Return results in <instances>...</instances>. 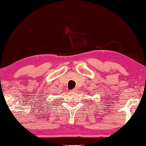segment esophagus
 <instances>
[{"mask_svg": "<svg viewBox=\"0 0 146 146\" xmlns=\"http://www.w3.org/2000/svg\"><path fill=\"white\" fill-rule=\"evenodd\" d=\"M75 90H76L75 89H72V90H71L70 91H71V92H75Z\"/></svg>", "mask_w": 146, "mask_h": 146, "instance_id": "obj_1", "label": "esophagus"}]
</instances>
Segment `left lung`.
<instances>
[{"label": "left lung", "instance_id": "8db88e82", "mask_svg": "<svg viewBox=\"0 0 146 146\" xmlns=\"http://www.w3.org/2000/svg\"><path fill=\"white\" fill-rule=\"evenodd\" d=\"M94 104H95V103H94Z\"/></svg>", "mask_w": 146, "mask_h": 146}]
</instances>
